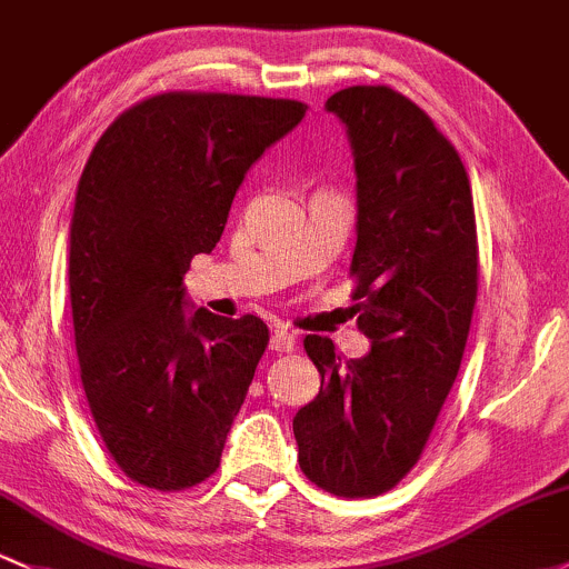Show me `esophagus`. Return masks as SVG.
Here are the masks:
<instances>
[{
    "label": "esophagus",
    "instance_id": "1",
    "mask_svg": "<svg viewBox=\"0 0 569 569\" xmlns=\"http://www.w3.org/2000/svg\"><path fill=\"white\" fill-rule=\"evenodd\" d=\"M268 347H271L273 352H279V356H284V352L296 350V336L287 331V328H277L271 336V345Z\"/></svg>",
    "mask_w": 569,
    "mask_h": 569
}]
</instances>
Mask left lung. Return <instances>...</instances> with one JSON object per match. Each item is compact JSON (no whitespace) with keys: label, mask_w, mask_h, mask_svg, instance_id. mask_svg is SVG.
Instances as JSON below:
<instances>
[{"label":"left lung","mask_w":569,"mask_h":569,"mask_svg":"<svg viewBox=\"0 0 569 569\" xmlns=\"http://www.w3.org/2000/svg\"><path fill=\"white\" fill-rule=\"evenodd\" d=\"M356 157L350 277L369 356L326 336L303 350L320 393L292 418L303 475L336 497H380L418 463L453 388L478 301V228L467 168L429 113L390 87L328 97Z\"/></svg>","instance_id":"obj_1"}]
</instances>
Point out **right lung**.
I'll return each instance as SVG.
<instances>
[{"label":"right lung","instance_id":"add662e5","mask_svg":"<svg viewBox=\"0 0 569 569\" xmlns=\"http://www.w3.org/2000/svg\"><path fill=\"white\" fill-rule=\"evenodd\" d=\"M303 113L298 100L164 91L91 149L70 224L72 328L97 431L140 486L181 491L217 472L268 326L184 311V273Z\"/></svg>","mask_w":569,"mask_h":569}]
</instances>
